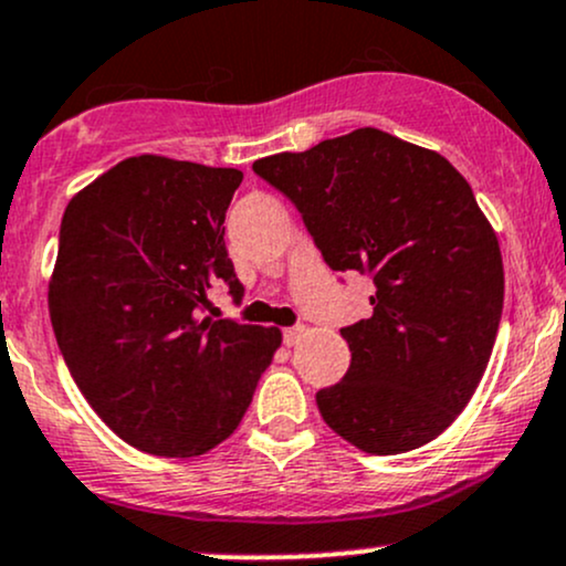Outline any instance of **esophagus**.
I'll return each mask as SVG.
<instances>
[{
  "label": "esophagus",
  "instance_id": "esophagus-1",
  "mask_svg": "<svg viewBox=\"0 0 566 566\" xmlns=\"http://www.w3.org/2000/svg\"><path fill=\"white\" fill-rule=\"evenodd\" d=\"M304 334H307V328H304V326L285 328V332H283V342H285V345H289V347H294V345H300V339H302Z\"/></svg>",
  "mask_w": 566,
  "mask_h": 566
}]
</instances>
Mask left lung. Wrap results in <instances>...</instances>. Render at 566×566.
Masks as SVG:
<instances>
[{
    "instance_id": "8db88e82",
    "label": "left lung",
    "mask_w": 566,
    "mask_h": 566,
    "mask_svg": "<svg viewBox=\"0 0 566 566\" xmlns=\"http://www.w3.org/2000/svg\"><path fill=\"white\" fill-rule=\"evenodd\" d=\"M253 170L296 206L326 264L374 281L353 360L317 390L323 422L368 454L441 436L484 377L503 315L497 234L447 157L377 128L281 151Z\"/></svg>"
}]
</instances>
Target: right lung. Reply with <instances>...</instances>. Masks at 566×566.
Segmentation results:
<instances>
[{"label":"right lung","instance_id":"right-lung-1","mask_svg":"<svg viewBox=\"0 0 566 566\" xmlns=\"http://www.w3.org/2000/svg\"><path fill=\"white\" fill-rule=\"evenodd\" d=\"M238 168L138 155L69 200L48 289L74 382L123 441L198 457L230 438L281 328L202 317L208 291L243 283L224 245Z\"/></svg>","mask_w":566,"mask_h":566}]
</instances>
